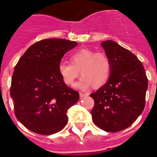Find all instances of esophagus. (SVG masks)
I'll return each mask as SVG.
<instances>
[{"label":"esophagus","mask_w":157,"mask_h":157,"mask_svg":"<svg viewBox=\"0 0 157 157\" xmlns=\"http://www.w3.org/2000/svg\"><path fill=\"white\" fill-rule=\"evenodd\" d=\"M86 96H88V94H85V93H82V92H80V97L82 98L84 97H86Z\"/></svg>","instance_id":"obj_1"}]
</instances>
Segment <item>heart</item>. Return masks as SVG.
<instances>
[{
  "instance_id": "heart-1",
  "label": "heart",
  "mask_w": 157,
  "mask_h": 157,
  "mask_svg": "<svg viewBox=\"0 0 157 157\" xmlns=\"http://www.w3.org/2000/svg\"><path fill=\"white\" fill-rule=\"evenodd\" d=\"M71 63H61L58 71L65 84L73 86L79 75L82 77L77 86L86 90L92 85L99 87L106 82L111 72V62L105 53L95 52L88 48H82L71 53Z\"/></svg>"
}]
</instances>
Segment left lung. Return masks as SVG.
I'll return each mask as SVG.
<instances>
[{
  "label": "left lung",
  "mask_w": 157,
  "mask_h": 157,
  "mask_svg": "<svg viewBox=\"0 0 157 157\" xmlns=\"http://www.w3.org/2000/svg\"><path fill=\"white\" fill-rule=\"evenodd\" d=\"M111 62L108 81L90 96L94 124L106 132L127 128L137 119L145 105L147 78L142 63L133 53L114 41L101 43Z\"/></svg>",
  "instance_id": "8db88e82"
}]
</instances>
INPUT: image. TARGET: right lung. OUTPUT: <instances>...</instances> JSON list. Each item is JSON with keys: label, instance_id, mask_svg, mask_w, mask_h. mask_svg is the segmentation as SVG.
I'll return each instance as SVG.
<instances>
[{"label": "right lung", "instance_id": "obj_1", "mask_svg": "<svg viewBox=\"0 0 157 157\" xmlns=\"http://www.w3.org/2000/svg\"><path fill=\"white\" fill-rule=\"evenodd\" d=\"M77 45L67 39H43L31 45L15 65L10 95L17 119L30 131L51 135L66 125L67 111L80 96L64 83L58 66Z\"/></svg>", "mask_w": 157, "mask_h": 157}]
</instances>
